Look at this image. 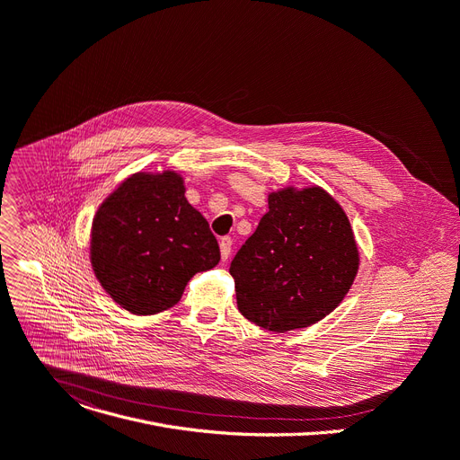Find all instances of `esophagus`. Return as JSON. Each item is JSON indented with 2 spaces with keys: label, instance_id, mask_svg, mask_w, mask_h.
Instances as JSON below:
<instances>
[{
  "label": "esophagus",
  "instance_id": "obj_1",
  "mask_svg": "<svg viewBox=\"0 0 460 460\" xmlns=\"http://www.w3.org/2000/svg\"><path fill=\"white\" fill-rule=\"evenodd\" d=\"M231 249H233V240L229 236H224L220 240V253H222V261H227L231 255Z\"/></svg>",
  "mask_w": 460,
  "mask_h": 460
}]
</instances>
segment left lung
<instances>
[{
    "label": "left lung",
    "mask_w": 460,
    "mask_h": 460,
    "mask_svg": "<svg viewBox=\"0 0 460 460\" xmlns=\"http://www.w3.org/2000/svg\"><path fill=\"white\" fill-rule=\"evenodd\" d=\"M234 255L236 305L252 323L288 332L336 308L358 273L359 255L341 205L319 187L284 189Z\"/></svg>",
    "instance_id": "8db88e82"
}]
</instances>
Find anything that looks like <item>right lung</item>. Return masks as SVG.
<instances>
[{
  "label": "right lung",
  "mask_w": 460,
  "mask_h": 460,
  "mask_svg": "<svg viewBox=\"0 0 460 460\" xmlns=\"http://www.w3.org/2000/svg\"><path fill=\"white\" fill-rule=\"evenodd\" d=\"M218 261L217 236L172 171L134 174L95 215L93 271L111 299L136 315L172 308L187 282Z\"/></svg>",
  "instance_id": "right-lung-1"
}]
</instances>
